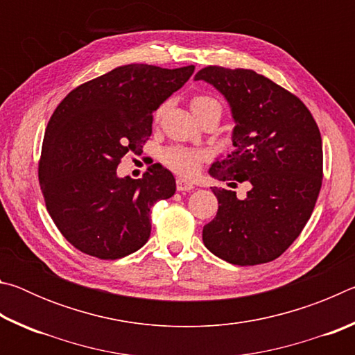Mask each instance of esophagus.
Masks as SVG:
<instances>
[{
    "instance_id": "34e87169",
    "label": "esophagus",
    "mask_w": 355,
    "mask_h": 355,
    "mask_svg": "<svg viewBox=\"0 0 355 355\" xmlns=\"http://www.w3.org/2000/svg\"><path fill=\"white\" fill-rule=\"evenodd\" d=\"M192 189H194V184L186 182L183 178H177V191L184 192V191H192Z\"/></svg>"
}]
</instances>
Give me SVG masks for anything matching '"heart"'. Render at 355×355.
<instances>
[{
    "mask_svg": "<svg viewBox=\"0 0 355 355\" xmlns=\"http://www.w3.org/2000/svg\"><path fill=\"white\" fill-rule=\"evenodd\" d=\"M166 107L167 103L159 106L158 111L155 114V117L161 119L163 112L166 111ZM191 110L200 120L208 116H218L219 119L222 116V105L219 103V100L209 97V95L205 94H197L191 98ZM203 158H205V155H203L200 150L184 146H171L164 148L159 155L161 163L182 177L194 175L197 169H199Z\"/></svg>",
    "mask_w": 355,
    "mask_h": 355,
    "instance_id": "b5f03b06",
    "label": "heart"
}]
</instances>
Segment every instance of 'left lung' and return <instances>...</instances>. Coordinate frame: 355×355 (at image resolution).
Listing matches in <instances>:
<instances>
[{
	"instance_id": "8db88e82",
	"label": "left lung",
	"mask_w": 355,
	"mask_h": 355,
	"mask_svg": "<svg viewBox=\"0 0 355 355\" xmlns=\"http://www.w3.org/2000/svg\"><path fill=\"white\" fill-rule=\"evenodd\" d=\"M196 80L224 94L236 122L235 150L209 175L249 188L244 199L213 188L219 208L203 227V244L238 266L272 261L300 235L320 196V128L302 100L254 70L208 65Z\"/></svg>"
}]
</instances>
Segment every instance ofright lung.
<instances>
[{
	"label": "right lung",
	"instance_id": "obj_1",
	"mask_svg": "<svg viewBox=\"0 0 355 355\" xmlns=\"http://www.w3.org/2000/svg\"><path fill=\"white\" fill-rule=\"evenodd\" d=\"M194 69L122 65L80 84L53 112L39 183L53 222L83 254L117 260L148 241L150 208L175 194V178L159 164L139 180L119 178L116 169L128 152H141L153 111Z\"/></svg>",
	"mask_w": 355,
	"mask_h": 355
}]
</instances>
